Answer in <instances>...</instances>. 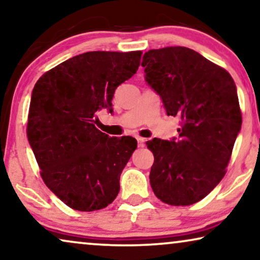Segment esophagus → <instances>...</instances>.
I'll list each match as a JSON object with an SVG mask.
<instances>
[{
    "label": "esophagus",
    "mask_w": 260,
    "mask_h": 260,
    "mask_svg": "<svg viewBox=\"0 0 260 260\" xmlns=\"http://www.w3.org/2000/svg\"><path fill=\"white\" fill-rule=\"evenodd\" d=\"M137 142H138V147H140V148H143L144 147V143H145L144 138L137 137Z\"/></svg>",
    "instance_id": "esophagus-1"
}]
</instances>
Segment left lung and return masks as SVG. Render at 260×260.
<instances>
[{"label": "left lung", "mask_w": 260, "mask_h": 260, "mask_svg": "<svg viewBox=\"0 0 260 260\" xmlns=\"http://www.w3.org/2000/svg\"><path fill=\"white\" fill-rule=\"evenodd\" d=\"M141 65L167 115L180 118L179 137L147 142L151 188L166 204L193 205L226 173L241 129L237 86L227 71L187 47L150 49Z\"/></svg>", "instance_id": "1"}]
</instances>
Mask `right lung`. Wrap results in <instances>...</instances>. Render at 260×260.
<instances>
[{
	"label": "right lung",
	"instance_id": "add662e5",
	"mask_svg": "<svg viewBox=\"0 0 260 260\" xmlns=\"http://www.w3.org/2000/svg\"><path fill=\"white\" fill-rule=\"evenodd\" d=\"M142 52H87L46 72L31 92L27 136L49 189L80 212L105 208L137 148L134 137L95 127L102 109L113 112L116 88L137 72Z\"/></svg>",
	"mask_w": 260,
	"mask_h": 260
}]
</instances>
